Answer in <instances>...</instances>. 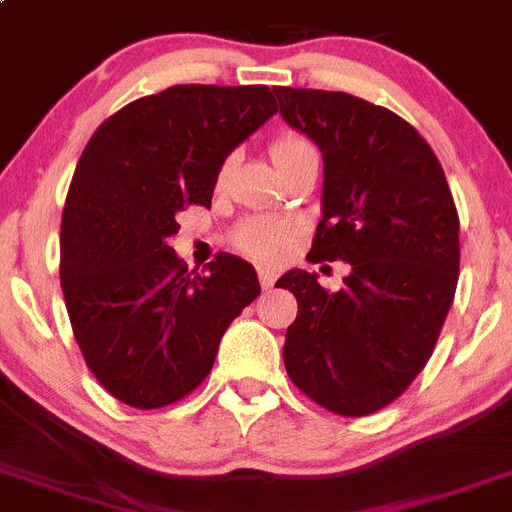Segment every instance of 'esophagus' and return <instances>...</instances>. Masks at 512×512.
I'll return each instance as SVG.
<instances>
[{
	"label": "esophagus",
	"mask_w": 512,
	"mask_h": 512,
	"mask_svg": "<svg viewBox=\"0 0 512 512\" xmlns=\"http://www.w3.org/2000/svg\"><path fill=\"white\" fill-rule=\"evenodd\" d=\"M257 278H260V286H263V289H270V286L276 283L278 273H276V268H268V265H260V268H257Z\"/></svg>",
	"instance_id": "obj_1"
}]
</instances>
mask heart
<instances>
[{"label": "heart", "mask_w": 512, "mask_h": 512, "mask_svg": "<svg viewBox=\"0 0 512 512\" xmlns=\"http://www.w3.org/2000/svg\"><path fill=\"white\" fill-rule=\"evenodd\" d=\"M299 143H307V140L296 135L278 137L270 145V156H278V153L294 148ZM291 236H294V223L286 221V218L252 216L236 226L234 244L242 252H247V255L257 257V260H278L289 249Z\"/></svg>", "instance_id": "b5f03b06"}]
</instances>
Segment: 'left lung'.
Listing matches in <instances>:
<instances>
[{"label": "left lung", "mask_w": 512, "mask_h": 512, "mask_svg": "<svg viewBox=\"0 0 512 512\" xmlns=\"http://www.w3.org/2000/svg\"><path fill=\"white\" fill-rule=\"evenodd\" d=\"M281 117L325 163L309 255L343 260L341 291L289 270L296 296L283 364L296 388L341 416L385 409L429 362L458 283V210L440 161L390 109L336 90L276 88Z\"/></svg>", "instance_id": "obj_1"}]
</instances>
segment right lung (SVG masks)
<instances>
[{
	"instance_id": "obj_1",
	"label": "right lung",
	"mask_w": 512,
	"mask_h": 512,
	"mask_svg": "<svg viewBox=\"0 0 512 512\" xmlns=\"http://www.w3.org/2000/svg\"><path fill=\"white\" fill-rule=\"evenodd\" d=\"M278 111L268 85H171L93 132L62 213V294L85 364L117 401L161 409L213 369L255 268L218 255L208 273L169 247L176 213L210 208L231 150Z\"/></svg>"
}]
</instances>
